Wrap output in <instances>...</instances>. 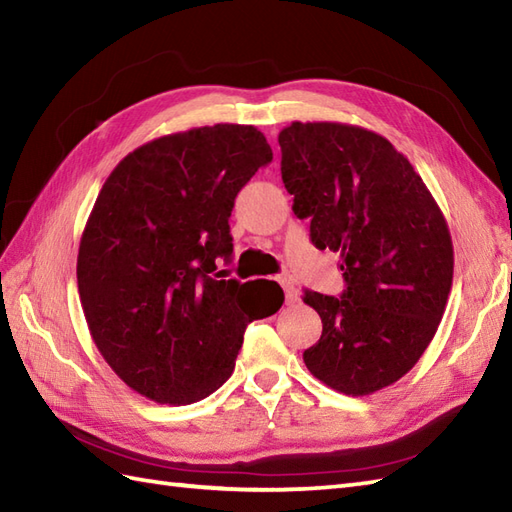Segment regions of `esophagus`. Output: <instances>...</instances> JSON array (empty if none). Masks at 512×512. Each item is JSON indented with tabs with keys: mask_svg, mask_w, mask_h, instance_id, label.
I'll return each mask as SVG.
<instances>
[{
	"mask_svg": "<svg viewBox=\"0 0 512 512\" xmlns=\"http://www.w3.org/2000/svg\"><path fill=\"white\" fill-rule=\"evenodd\" d=\"M277 281L281 283V287H283V292H285V303H287V305H294V303H296V300H298V290H296V285H294V281H292L290 277H285V274H283V277H279Z\"/></svg>",
	"mask_w": 512,
	"mask_h": 512,
	"instance_id": "34e87169",
	"label": "esophagus"
}]
</instances>
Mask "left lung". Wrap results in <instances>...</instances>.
<instances>
[{
	"mask_svg": "<svg viewBox=\"0 0 512 512\" xmlns=\"http://www.w3.org/2000/svg\"><path fill=\"white\" fill-rule=\"evenodd\" d=\"M281 177L311 242L339 253L342 298L305 292L322 318L307 370L346 396H368L409 372L437 333L454 248L437 201L411 162L370 129L292 123L281 129Z\"/></svg>",
	"mask_w": 512,
	"mask_h": 512,
	"instance_id": "left-lung-1",
	"label": "left lung"
}]
</instances>
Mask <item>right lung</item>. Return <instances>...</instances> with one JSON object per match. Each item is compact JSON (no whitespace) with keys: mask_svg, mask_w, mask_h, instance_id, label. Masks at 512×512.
<instances>
[{"mask_svg":"<svg viewBox=\"0 0 512 512\" xmlns=\"http://www.w3.org/2000/svg\"><path fill=\"white\" fill-rule=\"evenodd\" d=\"M268 162L257 127L218 123L142 144L103 183L77 290L101 357L140 396L207 398L231 376L246 324L283 305V292L272 300L216 272L233 255L235 196Z\"/></svg>","mask_w":512,"mask_h":512,"instance_id":"obj_1","label":"right lung"}]
</instances>
